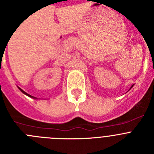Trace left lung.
<instances>
[{
	"mask_svg": "<svg viewBox=\"0 0 154 154\" xmlns=\"http://www.w3.org/2000/svg\"><path fill=\"white\" fill-rule=\"evenodd\" d=\"M133 85H132V86H131V87H130V89H132V87H133Z\"/></svg>",
	"mask_w": 154,
	"mask_h": 154,
	"instance_id": "1",
	"label": "left lung"
}]
</instances>
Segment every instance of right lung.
Masks as SVG:
<instances>
[{
	"instance_id": "add662e5",
	"label": "right lung",
	"mask_w": 154,
	"mask_h": 154,
	"mask_svg": "<svg viewBox=\"0 0 154 154\" xmlns=\"http://www.w3.org/2000/svg\"><path fill=\"white\" fill-rule=\"evenodd\" d=\"M17 88H18V89H19V90L21 91V92H23V93H24V95H26V96H29V97L32 98V99H37V98L34 97V96H31V95H29V94H28V93H27V92H24V90H22V89H21V88H20V87H18V86H17Z\"/></svg>"
}]
</instances>
